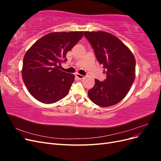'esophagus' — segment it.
Returning <instances> with one entry per match:
<instances>
[{"label":"esophagus","mask_w":161,"mask_h":161,"mask_svg":"<svg viewBox=\"0 0 161 161\" xmlns=\"http://www.w3.org/2000/svg\"><path fill=\"white\" fill-rule=\"evenodd\" d=\"M76 76L79 79H84V77H85L83 75H80V74H76Z\"/></svg>","instance_id":"esophagus-1"}]
</instances>
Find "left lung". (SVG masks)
Instances as JSON below:
<instances>
[{"mask_svg": "<svg viewBox=\"0 0 161 161\" xmlns=\"http://www.w3.org/2000/svg\"><path fill=\"white\" fill-rule=\"evenodd\" d=\"M84 36L106 74L103 82L95 79L94 86L88 91L90 99L103 108L118 103L128 94L135 79L136 60L133 53L111 33L85 31Z\"/></svg>", "mask_w": 161, "mask_h": 161, "instance_id": "obj_1", "label": "left lung"}]
</instances>
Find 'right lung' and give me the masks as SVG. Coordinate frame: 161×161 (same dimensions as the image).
<instances>
[{"instance_id":"right-lung-1","label":"right lung","mask_w":161,"mask_h":161,"mask_svg":"<svg viewBox=\"0 0 161 161\" xmlns=\"http://www.w3.org/2000/svg\"><path fill=\"white\" fill-rule=\"evenodd\" d=\"M83 36V31L53 32L36 41L23 60L22 76L30 94L46 104L60 101L68 94L75 76L60 70L66 53Z\"/></svg>"}]
</instances>
